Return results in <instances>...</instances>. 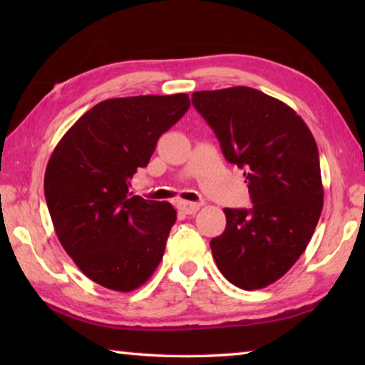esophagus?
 <instances>
[{
  "mask_svg": "<svg viewBox=\"0 0 365 365\" xmlns=\"http://www.w3.org/2000/svg\"><path fill=\"white\" fill-rule=\"evenodd\" d=\"M200 207H201L200 202H188V201L178 202V209H180L183 214H195L200 211Z\"/></svg>",
  "mask_w": 365,
  "mask_h": 365,
  "instance_id": "34e87169",
  "label": "esophagus"
}]
</instances>
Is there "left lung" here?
Returning <instances> with one entry per match:
<instances>
[{
	"label": "left lung",
	"mask_w": 365,
	"mask_h": 365,
	"mask_svg": "<svg viewBox=\"0 0 365 365\" xmlns=\"http://www.w3.org/2000/svg\"><path fill=\"white\" fill-rule=\"evenodd\" d=\"M191 103L225 159L245 170L252 201L224 209L225 230L211 240L215 264L235 287H267L304 252L322 212L316 140L292 108L250 86L195 91Z\"/></svg>",
	"instance_id": "1"
}]
</instances>
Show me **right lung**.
Listing matches in <instances>:
<instances>
[{
  "instance_id": "right-lung-1",
  "label": "right lung",
  "mask_w": 365,
  "mask_h": 365,
  "mask_svg": "<svg viewBox=\"0 0 365 365\" xmlns=\"http://www.w3.org/2000/svg\"><path fill=\"white\" fill-rule=\"evenodd\" d=\"M188 108L187 93L101 101L54 148L45 172L49 215L67 255L98 285L132 292L163 259L175 209L128 187Z\"/></svg>"
}]
</instances>
